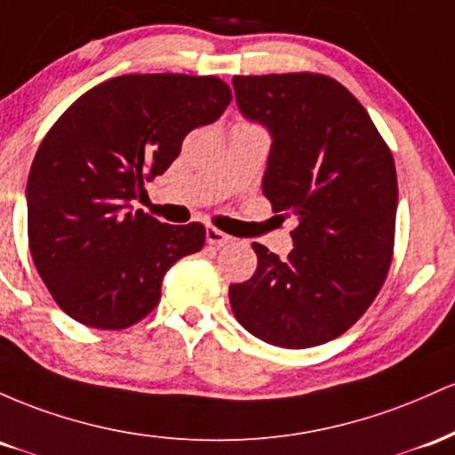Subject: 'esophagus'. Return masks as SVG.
Returning a JSON list of instances; mask_svg holds the SVG:
<instances>
[{
  "instance_id": "1",
  "label": "esophagus",
  "mask_w": 455,
  "mask_h": 455,
  "mask_svg": "<svg viewBox=\"0 0 455 455\" xmlns=\"http://www.w3.org/2000/svg\"><path fill=\"white\" fill-rule=\"evenodd\" d=\"M206 243L208 244H228L232 243V236L223 234L221 229L217 228H206Z\"/></svg>"
}]
</instances>
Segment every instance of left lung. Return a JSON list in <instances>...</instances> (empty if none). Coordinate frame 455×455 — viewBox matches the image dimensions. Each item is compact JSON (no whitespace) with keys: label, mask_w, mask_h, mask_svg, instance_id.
<instances>
[{"label":"left lung","mask_w":455,"mask_h":455,"mask_svg":"<svg viewBox=\"0 0 455 455\" xmlns=\"http://www.w3.org/2000/svg\"><path fill=\"white\" fill-rule=\"evenodd\" d=\"M238 109L273 137L262 191L299 219L288 258L253 243L258 268L229 285L249 333L279 348L339 338L374 303L389 273L397 176L365 107L318 73L234 76Z\"/></svg>","instance_id":"obj_1"}]
</instances>
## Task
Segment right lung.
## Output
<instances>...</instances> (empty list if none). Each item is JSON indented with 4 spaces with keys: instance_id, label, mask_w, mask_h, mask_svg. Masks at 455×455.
Here are the masks:
<instances>
[{
    "instance_id": "1",
    "label": "right lung",
    "mask_w": 455,
    "mask_h": 455,
    "mask_svg": "<svg viewBox=\"0 0 455 455\" xmlns=\"http://www.w3.org/2000/svg\"><path fill=\"white\" fill-rule=\"evenodd\" d=\"M229 100V85L212 75H122L79 96L44 135L25 193L29 251L76 323L137 324L159 305L170 267L204 247L202 223L167 226L131 212V200Z\"/></svg>"
}]
</instances>
